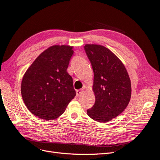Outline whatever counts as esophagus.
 I'll return each mask as SVG.
<instances>
[{
  "label": "esophagus",
  "mask_w": 160,
  "mask_h": 160,
  "mask_svg": "<svg viewBox=\"0 0 160 160\" xmlns=\"http://www.w3.org/2000/svg\"><path fill=\"white\" fill-rule=\"evenodd\" d=\"M82 92H83V89H79V90H77L76 91V94L77 96H79L80 95H81Z\"/></svg>",
  "instance_id": "obj_1"
}]
</instances>
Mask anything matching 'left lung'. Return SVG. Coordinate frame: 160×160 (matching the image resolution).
<instances>
[{"instance_id":"left-lung-1","label":"left lung","mask_w":160,"mask_h":160,"mask_svg":"<svg viewBox=\"0 0 160 160\" xmlns=\"http://www.w3.org/2000/svg\"><path fill=\"white\" fill-rule=\"evenodd\" d=\"M84 48L94 72L95 95V102L87 110V114L97 122H108L122 112L129 103V75L123 63L108 48L96 44H86Z\"/></svg>"}]
</instances>
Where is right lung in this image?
<instances>
[{
	"mask_svg": "<svg viewBox=\"0 0 160 160\" xmlns=\"http://www.w3.org/2000/svg\"><path fill=\"white\" fill-rule=\"evenodd\" d=\"M73 47L53 46L43 52L27 69L21 93L28 109L35 116L53 120L62 115L76 95L68 73Z\"/></svg>",
	"mask_w": 160,
	"mask_h": 160,
	"instance_id": "right-lung-1",
	"label": "right lung"
}]
</instances>
